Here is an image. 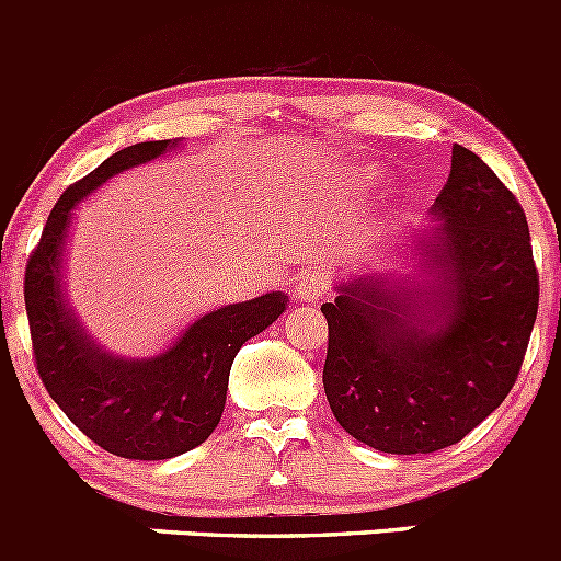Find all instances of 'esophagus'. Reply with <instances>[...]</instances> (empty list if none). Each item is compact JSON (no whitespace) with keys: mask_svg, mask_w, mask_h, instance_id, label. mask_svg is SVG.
Listing matches in <instances>:
<instances>
[{"mask_svg":"<svg viewBox=\"0 0 561 561\" xmlns=\"http://www.w3.org/2000/svg\"><path fill=\"white\" fill-rule=\"evenodd\" d=\"M330 288H332V280L324 270H310V273L302 275L297 283V297L302 299V302H316V299L324 297Z\"/></svg>","mask_w":561,"mask_h":561,"instance_id":"esophagus-1","label":"esophagus"}]
</instances>
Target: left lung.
<instances>
[{
	"mask_svg": "<svg viewBox=\"0 0 561 561\" xmlns=\"http://www.w3.org/2000/svg\"><path fill=\"white\" fill-rule=\"evenodd\" d=\"M442 220L420 288L385 280L337 286L321 305L327 335L324 392L343 431L392 456L456 445L513 390L540 302L529 224L510 187L461 144L434 202ZM427 264V262H425Z\"/></svg>",
	"mask_w": 561,
	"mask_h": 561,
	"instance_id": "8db88e82",
	"label": "left lung"
}]
</instances>
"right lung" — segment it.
<instances>
[{
	"instance_id": "obj_1",
	"label": "right lung",
	"mask_w": 561,
	"mask_h": 561,
	"mask_svg": "<svg viewBox=\"0 0 561 561\" xmlns=\"http://www.w3.org/2000/svg\"><path fill=\"white\" fill-rule=\"evenodd\" d=\"M169 147L174 141L133 144L70 185L54 204L24 273L32 357L43 387L94 445L133 461H165L207 442L224 414L237 352L286 310L280 291L226 305L193 321L169 352L152 359L111 357L81 332L59 288L70 209L108 176Z\"/></svg>"
}]
</instances>
